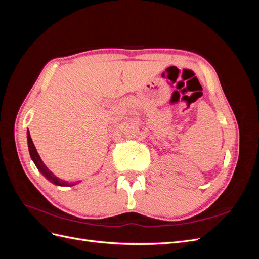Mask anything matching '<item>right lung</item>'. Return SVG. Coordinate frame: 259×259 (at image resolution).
I'll return each mask as SVG.
<instances>
[{"label":"right lung","instance_id":"obj_1","mask_svg":"<svg viewBox=\"0 0 259 259\" xmlns=\"http://www.w3.org/2000/svg\"><path fill=\"white\" fill-rule=\"evenodd\" d=\"M28 146H29V152H30V155H31V159L33 160V162H34V164L36 165V167L38 168V170H40L41 173L50 180V182L54 183L55 185H57V186H68L69 187V186L75 185V184L66 183V182H64V180L59 179L58 177L55 176L48 167L45 166V164L42 162L40 155H38V153L36 151V149H35V147L33 145L32 139H31L29 131H28Z\"/></svg>","mask_w":259,"mask_h":259}]
</instances>
